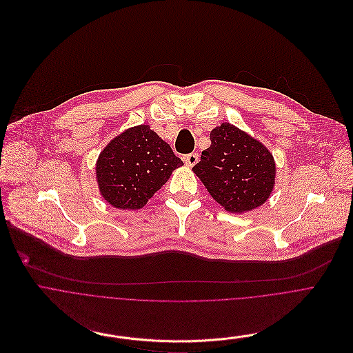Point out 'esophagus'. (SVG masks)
<instances>
[{
	"instance_id": "obj_1",
	"label": "esophagus",
	"mask_w": 353,
	"mask_h": 353,
	"mask_svg": "<svg viewBox=\"0 0 353 353\" xmlns=\"http://www.w3.org/2000/svg\"><path fill=\"white\" fill-rule=\"evenodd\" d=\"M183 161H185V164H186L188 167H193V165L197 164V161H199V154H197V153L186 154V156L183 157Z\"/></svg>"
}]
</instances>
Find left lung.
Segmentation results:
<instances>
[{
	"label": "left lung",
	"mask_w": 353,
	"mask_h": 353,
	"mask_svg": "<svg viewBox=\"0 0 353 353\" xmlns=\"http://www.w3.org/2000/svg\"><path fill=\"white\" fill-rule=\"evenodd\" d=\"M211 146L192 168L228 213L243 214L267 201L275 186L272 153L245 130L223 122L210 132Z\"/></svg>",
	"instance_id": "left-lung-1"
}]
</instances>
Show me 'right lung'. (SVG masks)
Wrapping results in <instances>:
<instances>
[{
  "instance_id": "add662e5",
  "label": "right lung",
  "mask_w": 353,
  "mask_h": 353,
  "mask_svg": "<svg viewBox=\"0 0 353 353\" xmlns=\"http://www.w3.org/2000/svg\"><path fill=\"white\" fill-rule=\"evenodd\" d=\"M182 165L171 146L143 123L128 128L101 150L96 179L108 204L119 210H139Z\"/></svg>"
}]
</instances>
